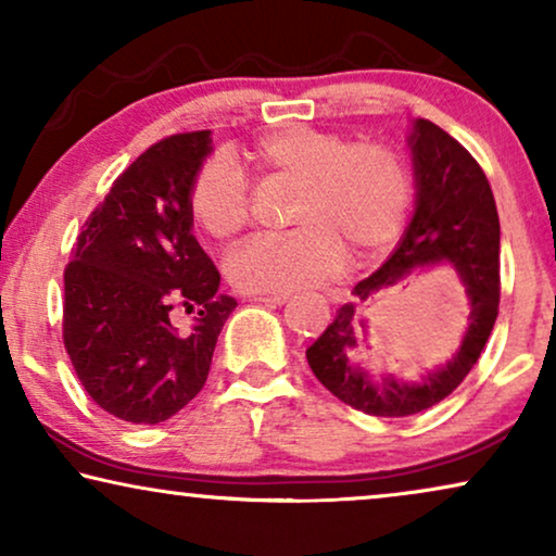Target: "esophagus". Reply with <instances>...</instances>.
<instances>
[{
	"label": "esophagus",
	"instance_id": "1",
	"mask_svg": "<svg viewBox=\"0 0 556 556\" xmlns=\"http://www.w3.org/2000/svg\"><path fill=\"white\" fill-rule=\"evenodd\" d=\"M253 301H255V303H263V306H270V308H276V306H283V303L288 301V295H283V293H270V295H253Z\"/></svg>",
	"mask_w": 556,
	"mask_h": 556
}]
</instances>
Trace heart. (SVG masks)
Masks as SVG:
<instances>
[{
    "instance_id": "1",
    "label": "heart",
    "mask_w": 556,
    "mask_h": 556,
    "mask_svg": "<svg viewBox=\"0 0 556 556\" xmlns=\"http://www.w3.org/2000/svg\"><path fill=\"white\" fill-rule=\"evenodd\" d=\"M257 177L295 185L283 235H257L227 257V276L245 293H293L337 276L346 248L367 257L390 245L413 200L405 156L382 141H352L339 131L288 126L245 151ZM189 215L210 238L230 240L250 223L253 192L238 166L212 156L187 194Z\"/></svg>"
}]
</instances>
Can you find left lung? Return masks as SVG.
<instances>
[{"instance_id": "left-lung-1", "label": "left lung", "mask_w": 556, "mask_h": 556, "mask_svg": "<svg viewBox=\"0 0 556 556\" xmlns=\"http://www.w3.org/2000/svg\"><path fill=\"white\" fill-rule=\"evenodd\" d=\"M417 181V204L405 238L387 263L354 286V295L387 291L407 273L451 263L468 291L470 316L463 344L445 367L428 371L420 382L394 377L371 379L354 362L356 303L349 301L333 321L306 349L308 367L318 382L344 405L375 417H407L445 400L476 367L498 316L501 227L496 200L481 164L451 134L428 118H417L409 136Z\"/></svg>"}]
</instances>
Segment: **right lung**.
Returning <instances> with one entry per match:
<instances>
[{"label": "right lung", "instance_id": "add662e5", "mask_svg": "<svg viewBox=\"0 0 556 556\" xmlns=\"http://www.w3.org/2000/svg\"><path fill=\"white\" fill-rule=\"evenodd\" d=\"M210 131L149 147L90 212L65 265L63 344L90 400L118 420L156 425L207 382L235 299L192 235L187 207ZM177 307L198 311L177 330Z\"/></svg>", "mask_w": 556, "mask_h": 556}]
</instances>
